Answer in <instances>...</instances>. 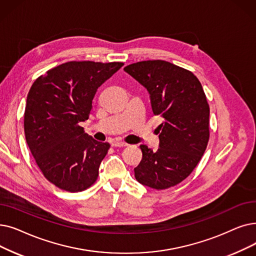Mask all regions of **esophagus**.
I'll return each instance as SVG.
<instances>
[{
	"label": "esophagus",
	"mask_w": 256,
	"mask_h": 256,
	"mask_svg": "<svg viewBox=\"0 0 256 256\" xmlns=\"http://www.w3.org/2000/svg\"><path fill=\"white\" fill-rule=\"evenodd\" d=\"M128 146V143L122 142V141H113L112 142V146H114V148H124Z\"/></svg>",
	"instance_id": "obj_1"
}]
</instances>
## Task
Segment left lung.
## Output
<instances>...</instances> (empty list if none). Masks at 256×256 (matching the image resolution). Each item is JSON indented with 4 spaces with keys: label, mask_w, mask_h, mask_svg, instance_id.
Returning <instances> with one entry per match:
<instances>
[{
    "label": "left lung",
    "mask_w": 256,
    "mask_h": 256,
    "mask_svg": "<svg viewBox=\"0 0 256 256\" xmlns=\"http://www.w3.org/2000/svg\"><path fill=\"white\" fill-rule=\"evenodd\" d=\"M124 71L146 88L158 126L159 148L141 144L136 180L154 190L182 182L201 160L209 140V106L201 82L190 71L165 60H146Z\"/></svg>",
    "instance_id": "left-lung-1"
}]
</instances>
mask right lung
Segmentation results:
<instances>
[{
    "label": "right lung",
    "instance_id": "1",
    "mask_svg": "<svg viewBox=\"0 0 256 256\" xmlns=\"http://www.w3.org/2000/svg\"><path fill=\"white\" fill-rule=\"evenodd\" d=\"M124 62H69L33 82L24 116L30 152L46 179L76 192L90 187L110 148L84 132L97 88Z\"/></svg>",
    "mask_w": 256,
    "mask_h": 256
}]
</instances>
